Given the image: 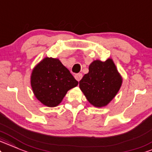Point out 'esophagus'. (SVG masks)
<instances>
[{"label": "esophagus", "instance_id": "obj_1", "mask_svg": "<svg viewBox=\"0 0 152 152\" xmlns=\"http://www.w3.org/2000/svg\"><path fill=\"white\" fill-rule=\"evenodd\" d=\"M75 79L79 82L80 80L82 79V77H83V75H82L81 73H78V74H76L75 75Z\"/></svg>", "mask_w": 152, "mask_h": 152}]
</instances>
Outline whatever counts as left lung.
<instances>
[{
  "mask_svg": "<svg viewBox=\"0 0 152 152\" xmlns=\"http://www.w3.org/2000/svg\"><path fill=\"white\" fill-rule=\"evenodd\" d=\"M122 78L112 59L94 60L89 72L80 81V88L89 102L96 107L107 105L119 92Z\"/></svg>",
  "mask_w": 152,
  "mask_h": 152,
  "instance_id": "obj_1",
  "label": "left lung"
}]
</instances>
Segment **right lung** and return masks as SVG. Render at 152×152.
Instances as JSON below:
<instances>
[{"mask_svg":"<svg viewBox=\"0 0 152 152\" xmlns=\"http://www.w3.org/2000/svg\"><path fill=\"white\" fill-rule=\"evenodd\" d=\"M30 83L35 97L49 107L58 106L67 91L78 85L58 59L48 57L34 67Z\"/></svg>","mask_w":152,"mask_h":152,"instance_id":"right-lung-1","label":"right lung"}]
</instances>
